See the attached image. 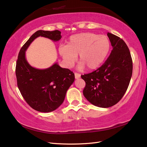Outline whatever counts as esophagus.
<instances>
[{"mask_svg":"<svg viewBox=\"0 0 147 147\" xmlns=\"http://www.w3.org/2000/svg\"><path fill=\"white\" fill-rule=\"evenodd\" d=\"M81 77V75L79 74L78 73H75V79H78L79 78H80Z\"/></svg>","mask_w":147,"mask_h":147,"instance_id":"1","label":"esophagus"}]
</instances>
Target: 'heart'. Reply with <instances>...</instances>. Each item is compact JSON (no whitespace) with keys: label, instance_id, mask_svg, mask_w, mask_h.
Instances as JSON below:
<instances>
[{"label":"heart","instance_id":"1","mask_svg":"<svg viewBox=\"0 0 147 147\" xmlns=\"http://www.w3.org/2000/svg\"><path fill=\"white\" fill-rule=\"evenodd\" d=\"M109 38L103 35L92 32H83L70 36L67 45H60L58 51L65 65H74L79 54L80 68L87 67L94 70L104 62L110 50Z\"/></svg>","mask_w":147,"mask_h":147}]
</instances>
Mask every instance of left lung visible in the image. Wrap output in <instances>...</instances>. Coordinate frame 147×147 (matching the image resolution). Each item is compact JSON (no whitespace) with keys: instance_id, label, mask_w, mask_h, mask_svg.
Returning <instances> with one entry per match:
<instances>
[{"instance_id":"1","label":"left lung","mask_w":147,"mask_h":147,"mask_svg":"<svg viewBox=\"0 0 147 147\" xmlns=\"http://www.w3.org/2000/svg\"><path fill=\"white\" fill-rule=\"evenodd\" d=\"M113 50L100 67L82 75L86 82L83 93L91 104L102 108L112 107L121 100L132 74L129 50L121 38L108 32Z\"/></svg>"}]
</instances>
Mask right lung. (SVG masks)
<instances>
[{"label":"right lung","instance_id":"1","mask_svg":"<svg viewBox=\"0 0 147 147\" xmlns=\"http://www.w3.org/2000/svg\"><path fill=\"white\" fill-rule=\"evenodd\" d=\"M59 30H39L21 48L16 65L17 84L22 96L33 109L48 113L63 103L67 91L75 80L74 74L55 63L50 67L39 69L31 66L26 58V51L35 38H48L54 42L61 38Z\"/></svg>","mask_w":147,"mask_h":147}]
</instances>
